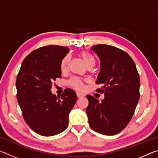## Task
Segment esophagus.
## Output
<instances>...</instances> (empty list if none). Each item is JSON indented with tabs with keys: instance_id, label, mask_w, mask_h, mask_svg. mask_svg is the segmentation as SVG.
Masks as SVG:
<instances>
[{
	"instance_id": "obj_1",
	"label": "esophagus",
	"mask_w": 158,
	"mask_h": 158,
	"mask_svg": "<svg viewBox=\"0 0 158 158\" xmlns=\"http://www.w3.org/2000/svg\"><path fill=\"white\" fill-rule=\"evenodd\" d=\"M77 95L79 98H82V97H84V95L82 94V93H77Z\"/></svg>"
}]
</instances>
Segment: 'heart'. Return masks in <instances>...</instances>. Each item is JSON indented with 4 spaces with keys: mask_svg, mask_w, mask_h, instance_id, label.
<instances>
[{
    "mask_svg": "<svg viewBox=\"0 0 158 158\" xmlns=\"http://www.w3.org/2000/svg\"><path fill=\"white\" fill-rule=\"evenodd\" d=\"M80 56L81 57L83 61L85 63V65L86 67H93L95 65V58H93V56H91L90 53H88L87 52H81L80 53ZM69 60V56L67 55L65 57H64L63 59L62 60L60 63V69L62 72H64L66 70L67 66ZM68 84L70 85L71 87L74 88L77 90H82L84 88V84L81 79L77 78V77H73L68 81Z\"/></svg>",
    "mask_w": 158,
    "mask_h": 158,
    "instance_id": "obj_1",
    "label": "heart"
}]
</instances>
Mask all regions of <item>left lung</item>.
Returning <instances> with one entry per match:
<instances>
[{
	"label": "left lung",
	"mask_w": 158,
	"mask_h": 158,
	"mask_svg": "<svg viewBox=\"0 0 158 158\" xmlns=\"http://www.w3.org/2000/svg\"><path fill=\"white\" fill-rule=\"evenodd\" d=\"M100 60L97 84L105 94L99 101L86 95L89 106L86 114L92 129L105 135L119 133L129 123L139 99L140 79L135 63L124 51L106 44L91 47Z\"/></svg>",
	"instance_id": "obj_1"
}]
</instances>
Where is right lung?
<instances>
[{
    "instance_id": "obj_1",
    "label": "right lung",
    "mask_w": 158,
    "mask_h": 158,
    "mask_svg": "<svg viewBox=\"0 0 158 158\" xmlns=\"http://www.w3.org/2000/svg\"><path fill=\"white\" fill-rule=\"evenodd\" d=\"M68 52V47L57 45L34 50L23 60L17 77V98L23 118L42 136L63 132L77 102L73 89H65L60 97L51 91L52 83L61 77L60 63Z\"/></svg>"
}]
</instances>
